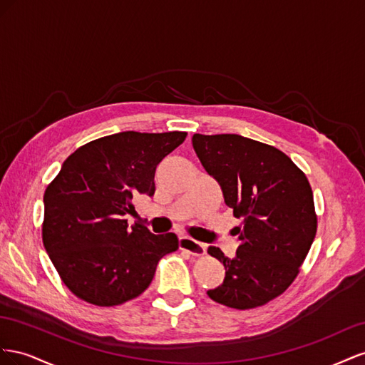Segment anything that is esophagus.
<instances>
[{
	"label": "esophagus",
	"instance_id": "esophagus-1",
	"mask_svg": "<svg viewBox=\"0 0 365 365\" xmlns=\"http://www.w3.org/2000/svg\"><path fill=\"white\" fill-rule=\"evenodd\" d=\"M179 247L182 251L190 252L194 257H203L206 254V246L200 242H195L190 237H180L179 240Z\"/></svg>",
	"mask_w": 365,
	"mask_h": 365
}]
</instances>
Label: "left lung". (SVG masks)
Returning a JSON list of instances; mask_svg holds the SVG:
<instances>
[{
  "label": "left lung",
  "instance_id": "1",
  "mask_svg": "<svg viewBox=\"0 0 365 365\" xmlns=\"http://www.w3.org/2000/svg\"><path fill=\"white\" fill-rule=\"evenodd\" d=\"M192 147L220 185L225 203L242 218L234 227L240 240L234 258L207 247L226 269L223 283L207 295L238 310L263 306L294 283L314 243L310 183L283 151L238 134H194Z\"/></svg>",
  "mask_w": 365,
  "mask_h": 365
}]
</instances>
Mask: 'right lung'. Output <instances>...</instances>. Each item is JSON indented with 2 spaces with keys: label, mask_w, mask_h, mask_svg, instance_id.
Instances as JSON below:
<instances>
[{
  "label": "right lung",
  "mask_w": 365,
  "mask_h": 365,
  "mask_svg": "<svg viewBox=\"0 0 365 365\" xmlns=\"http://www.w3.org/2000/svg\"><path fill=\"white\" fill-rule=\"evenodd\" d=\"M185 131H122L70 154L44 192L43 243L64 284L90 304L110 307L139 297L159 259L179 249L173 232L128 227L133 199L154 194L158 165Z\"/></svg>",
  "instance_id": "1"
}]
</instances>
